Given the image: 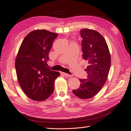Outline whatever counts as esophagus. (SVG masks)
<instances>
[{"instance_id": "34e87169", "label": "esophagus", "mask_w": 131, "mask_h": 131, "mask_svg": "<svg viewBox=\"0 0 131 131\" xmlns=\"http://www.w3.org/2000/svg\"><path fill=\"white\" fill-rule=\"evenodd\" d=\"M61 74H62L63 75H64V76L66 77H68V78H71V77H72V75H69L68 74H67V73H63V72H62Z\"/></svg>"}]
</instances>
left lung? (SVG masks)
I'll return each mask as SVG.
<instances>
[{
	"mask_svg": "<svg viewBox=\"0 0 131 131\" xmlns=\"http://www.w3.org/2000/svg\"><path fill=\"white\" fill-rule=\"evenodd\" d=\"M82 57L88 61L85 71L86 79H79V88L73 93L81 99L88 100L96 95L106 82L109 72L111 57L106 41L98 31L84 28L80 30Z\"/></svg>",
	"mask_w": 131,
	"mask_h": 131,
	"instance_id": "1",
	"label": "left lung"
}]
</instances>
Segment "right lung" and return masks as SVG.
Here are the masks:
<instances>
[{"label": "right lung", "instance_id": "add662e5", "mask_svg": "<svg viewBox=\"0 0 131 131\" xmlns=\"http://www.w3.org/2000/svg\"><path fill=\"white\" fill-rule=\"evenodd\" d=\"M58 35L45 29L31 31L25 38L15 61L17 77L23 92L31 100L43 101L54 91L59 72L46 66L52 42Z\"/></svg>", "mask_w": 131, "mask_h": 131}]
</instances>
